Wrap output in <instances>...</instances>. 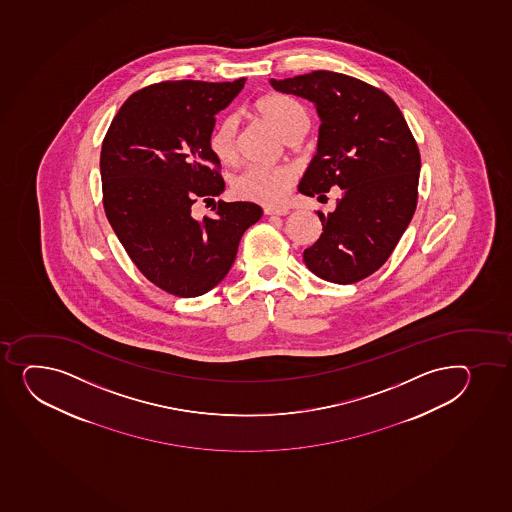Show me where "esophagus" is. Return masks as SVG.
<instances>
[{"instance_id":"34e87169","label":"esophagus","mask_w":512,"mask_h":512,"mask_svg":"<svg viewBox=\"0 0 512 512\" xmlns=\"http://www.w3.org/2000/svg\"><path fill=\"white\" fill-rule=\"evenodd\" d=\"M264 214L266 216H286V214H290V210L285 207H264Z\"/></svg>"}]
</instances>
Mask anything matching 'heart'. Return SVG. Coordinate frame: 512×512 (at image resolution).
<instances>
[{"label": "heart", "instance_id": "b5f03b06", "mask_svg": "<svg viewBox=\"0 0 512 512\" xmlns=\"http://www.w3.org/2000/svg\"><path fill=\"white\" fill-rule=\"evenodd\" d=\"M254 111L266 123L278 131L285 140L290 141L296 135L305 131L308 124V114L302 104L293 97L269 92L259 97L254 103ZM236 121L231 116L222 118L214 126L209 135V150L222 165H234L237 158ZM296 173L293 168L285 167H254L244 168L232 182V194L237 199L256 202L261 205H280L286 199Z\"/></svg>", "mask_w": 512, "mask_h": 512}]
</instances>
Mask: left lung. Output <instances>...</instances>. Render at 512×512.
I'll return each instance as SVG.
<instances>
[{"mask_svg": "<svg viewBox=\"0 0 512 512\" xmlns=\"http://www.w3.org/2000/svg\"><path fill=\"white\" fill-rule=\"evenodd\" d=\"M276 91L305 97L322 119L317 155L298 190L318 199L332 187L342 197L303 261L322 280L349 285L381 268L413 219L421 158L403 113L386 92L330 70L283 81Z\"/></svg>", "mask_w": 512, "mask_h": 512, "instance_id": "obj_1", "label": "left lung"}]
</instances>
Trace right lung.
Listing matches in <instances>:
<instances>
[{
	"label": "right lung",
	"instance_id": "1",
	"mask_svg": "<svg viewBox=\"0 0 512 512\" xmlns=\"http://www.w3.org/2000/svg\"><path fill=\"white\" fill-rule=\"evenodd\" d=\"M234 82L163 81L133 92L101 150L104 212L141 275L170 295H204L229 273L244 231L263 216L253 202H222L217 217L194 205L224 192L209 150L216 114L241 92Z\"/></svg>",
	"mask_w": 512,
	"mask_h": 512
}]
</instances>
